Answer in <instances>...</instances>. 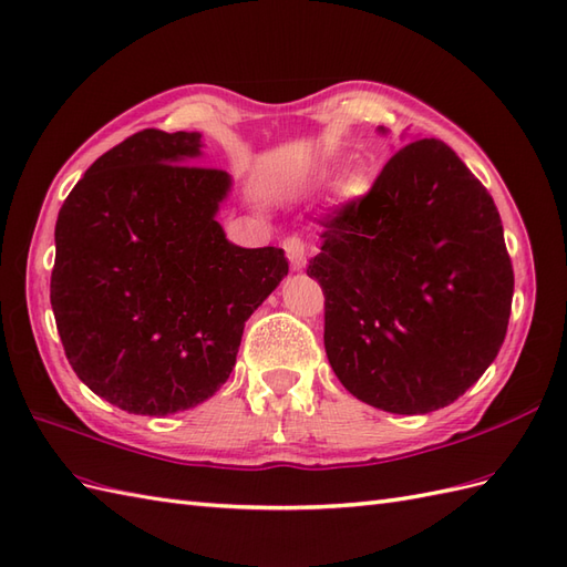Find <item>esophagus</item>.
Instances as JSON below:
<instances>
[{"label":"esophagus","mask_w":567,"mask_h":567,"mask_svg":"<svg viewBox=\"0 0 567 567\" xmlns=\"http://www.w3.org/2000/svg\"><path fill=\"white\" fill-rule=\"evenodd\" d=\"M282 249H285V254L289 258V264H292V268H303V266H307V246H303V241L297 235H289L282 241Z\"/></svg>","instance_id":"34e87169"}]
</instances>
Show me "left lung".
<instances>
[{
    "mask_svg": "<svg viewBox=\"0 0 567 567\" xmlns=\"http://www.w3.org/2000/svg\"><path fill=\"white\" fill-rule=\"evenodd\" d=\"M307 266L326 354L354 398L393 414L447 408L496 359L515 275L486 186L439 138L412 141L367 194L316 220Z\"/></svg>",
    "mask_w": 567,
    "mask_h": 567,
    "instance_id": "1",
    "label": "left lung"
}]
</instances>
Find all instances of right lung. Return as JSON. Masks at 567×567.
<instances>
[{
	"instance_id": "obj_1",
	"label": "right lung",
	"mask_w": 567,
	"mask_h": 567,
	"mask_svg": "<svg viewBox=\"0 0 567 567\" xmlns=\"http://www.w3.org/2000/svg\"><path fill=\"white\" fill-rule=\"evenodd\" d=\"M198 148V134L143 128L95 159L56 217L50 301L64 354L128 414L208 400L289 270L282 249L225 239L215 213L229 177L188 163Z\"/></svg>"
}]
</instances>
